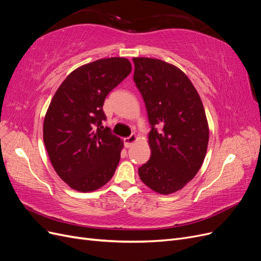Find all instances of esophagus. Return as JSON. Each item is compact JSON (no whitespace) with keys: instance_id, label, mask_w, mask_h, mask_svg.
I'll return each instance as SVG.
<instances>
[{"instance_id":"34e87169","label":"esophagus","mask_w":261,"mask_h":261,"mask_svg":"<svg viewBox=\"0 0 261 261\" xmlns=\"http://www.w3.org/2000/svg\"><path fill=\"white\" fill-rule=\"evenodd\" d=\"M137 136L135 135V134H132V135L129 137H126L124 138V145L126 148H129L133 146V144L135 143V141H137Z\"/></svg>"}]
</instances>
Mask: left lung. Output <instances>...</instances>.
<instances>
[{"instance_id": "1", "label": "left lung", "mask_w": 261, "mask_h": 261, "mask_svg": "<svg viewBox=\"0 0 261 261\" xmlns=\"http://www.w3.org/2000/svg\"><path fill=\"white\" fill-rule=\"evenodd\" d=\"M134 82L151 125L150 159L138 169L152 191L169 195L183 188L206 156L209 127L198 92L176 66L149 58H134Z\"/></svg>"}]
</instances>
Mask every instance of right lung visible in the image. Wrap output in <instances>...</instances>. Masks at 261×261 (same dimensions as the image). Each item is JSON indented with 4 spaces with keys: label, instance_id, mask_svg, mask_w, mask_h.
Instances as JSON below:
<instances>
[{
    "label": "right lung",
    "instance_id": "right-lung-1",
    "mask_svg": "<svg viewBox=\"0 0 261 261\" xmlns=\"http://www.w3.org/2000/svg\"><path fill=\"white\" fill-rule=\"evenodd\" d=\"M130 72L125 58L97 60L73 70L51 101L43 141L55 172L76 191H96L114 174L123 141L102 126L107 118L102 107Z\"/></svg>",
    "mask_w": 261,
    "mask_h": 261
}]
</instances>
